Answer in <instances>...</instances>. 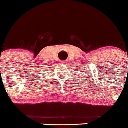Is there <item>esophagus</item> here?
I'll return each mask as SVG.
<instances>
[{"mask_svg": "<svg viewBox=\"0 0 128 128\" xmlns=\"http://www.w3.org/2000/svg\"><path fill=\"white\" fill-rule=\"evenodd\" d=\"M60 64H65L66 62H66V61H62V62H60Z\"/></svg>", "mask_w": 128, "mask_h": 128, "instance_id": "1", "label": "esophagus"}]
</instances>
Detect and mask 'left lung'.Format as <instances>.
Returning <instances> with one entry per match:
<instances>
[{"instance_id":"obj_1","label":"left lung","mask_w":128,"mask_h":128,"mask_svg":"<svg viewBox=\"0 0 128 128\" xmlns=\"http://www.w3.org/2000/svg\"><path fill=\"white\" fill-rule=\"evenodd\" d=\"M80 71L81 70H80ZM80 75H82V74H80ZM84 78H85V77H84ZM87 78H88V76H87Z\"/></svg>"}]
</instances>
